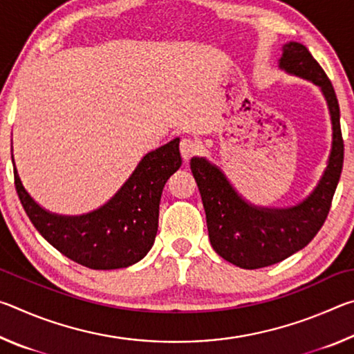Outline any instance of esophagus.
Instances as JSON below:
<instances>
[{"label":"esophagus","instance_id":"obj_1","mask_svg":"<svg viewBox=\"0 0 354 354\" xmlns=\"http://www.w3.org/2000/svg\"><path fill=\"white\" fill-rule=\"evenodd\" d=\"M200 149V142L196 139H192V137H184L179 143V151H181V156L184 160H189L192 156H195Z\"/></svg>","mask_w":354,"mask_h":354}]
</instances>
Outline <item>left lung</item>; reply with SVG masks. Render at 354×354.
Returning <instances> with one entry per match:
<instances>
[{
	"instance_id": "obj_1",
	"label": "left lung",
	"mask_w": 354,
	"mask_h": 354,
	"mask_svg": "<svg viewBox=\"0 0 354 354\" xmlns=\"http://www.w3.org/2000/svg\"><path fill=\"white\" fill-rule=\"evenodd\" d=\"M279 68L320 87L331 115L333 145L328 165L313 194L290 207H259L245 201L218 167L192 158L215 253L241 268L254 270L284 261L313 241L325 223L344 165L340 111L334 87L309 50L298 41L283 46Z\"/></svg>"
}]
</instances>
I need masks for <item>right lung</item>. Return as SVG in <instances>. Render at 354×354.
Returning a JSON list of instances; mask_svg holds the SVG:
<instances>
[{"label": "right lung", "mask_w": 354, "mask_h": 354, "mask_svg": "<svg viewBox=\"0 0 354 354\" xmlns=\"http://www.w3.org/2000/svg\"><path fill=\"white\" fill-rule=\"evenodd\" d=\"M12 164L21 206L41 237L84 267L112 270L133 266L151 250L162 189L183 160L176 137L143 156L133 175L104 206L82 215H57L40 207L23 187L14 156Z\"/></svg>", "instance_id": "obj_1"}]
</instances>
